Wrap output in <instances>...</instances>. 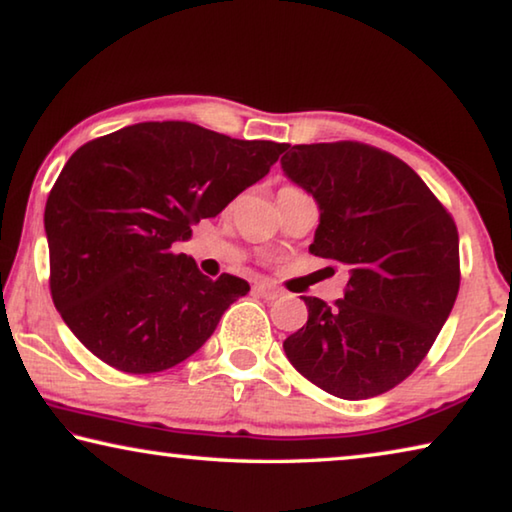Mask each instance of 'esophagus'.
I'll list each match as a JSON object with an SVG mask.
<instances>
[{
  "instance_id": "esophagus-1",
  "label": "esophagus",
  "mask_w": 512,
  "mask_h": 512,
  "mask_svg": "<svg viewBox=\"0 0 512 512\" xmlns=\"http://www.w3.org/2000/svg\"><path fill=\"white\" fill-rule=\"evenodd\" d=\"M253 291L257 293V296H262L264 300H275L277 296H280V291L273 289L271 284H255Z\"/></svg>"
}]
</instances>
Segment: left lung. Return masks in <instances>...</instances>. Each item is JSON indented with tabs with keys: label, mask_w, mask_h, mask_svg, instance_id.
<instances>
[{
	"label": "left lung",
	"mask_w": 512,
	"mask_h": 512,
	"mask_svg": "<svg viewBox=\"0 0 512 512\" xmlns=\"http://www.w3.org/2000/svg\"><path fill=\"white\" fill-rule=\"evenodd\" d=\"M282 171L314 196L309 253L348 271L343 300L302 296L284 341L302 377L343 400L391 391L427 357L461 284L458 230L409 164L359 142L284 146Z\"/></svg>",
	"instance_id": "8db88e82"
}]
</instances>
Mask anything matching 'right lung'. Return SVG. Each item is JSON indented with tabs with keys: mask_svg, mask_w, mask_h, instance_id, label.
I'll list each match as a JSON object with an SVG mask.
<instances>
[{
	"mask_svg": "<svg viewBox=\"0 0 512 512\" xmlns=\"http://www.w3.org/2000/svg\"><path fill=\"white\" fill-rule=\"evenodd\" d=\"M282 151L189 121H144L83 144L45 207L51 298L76 339L131 375L192 357L250 284L210 280L176 244Z\"/></svg>",
	"mask_w": 512,
	"mask_h": 512,
	"instance_id": "add662e5",
	"label": "right lung"
}]
</instances>
